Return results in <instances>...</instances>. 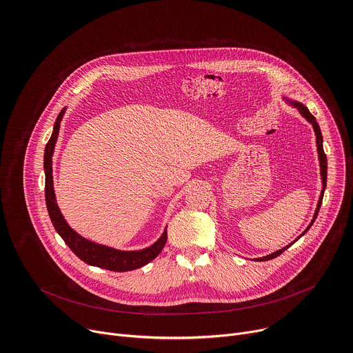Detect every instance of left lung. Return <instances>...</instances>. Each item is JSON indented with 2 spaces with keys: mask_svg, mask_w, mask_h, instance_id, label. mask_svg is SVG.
<instances>
[{
  "mask_svg": "<svg viewBox=\"0 0 353 353\" xmlns=\"http://www.w3.org/2000/svg\"><path fill=\"white\" fill-rule=\"evenodd\" d=\"M282 99H283V102H285L286 105H289V106L297 109V112L301 114V117H305V119L312 124V127H313V130H314L316 146H317V154H319V163H320V176H321V192H320V196H319V201H317V207H316L314 215H313V218H312V222H310L309 226L305 229V232L301 233V234H299V236H297L292 243H289L288 245H285V247H282V248L274 251V253H271V254H268V256H264V257H260V259H256L257 261H268V260H272V259L278 257L279 254L283 253V251H285L286 248H289L294 241H297L301 236H303V234L312 228L313 222L316 221V218H317V215H319V210H320V207H321V201H323L324 190H325V184H327V157H325V154H324V148H323V135H321V130H320V125H319L317 121H316V117L309 112V109H307L303 103H300L299 100H294V99H292V97H289V96H286V94H283Z\"/></svg>",
  "mask_w": 353,
  "mask_h": 353,
  "instance_id": "left-lung-1",
  "label": "left lung"
}]
</instances>
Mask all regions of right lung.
Listing matches in <instances>:
<instances>
[{
    "label": "right lung",
    "mask_w": 353,
    "mask_h": 353,
    "mask_svg": "<svg viewBox=\"0 0 353 353\" xmlns=\"http://www.w3.org/2000/svg\"><path fill=\"white\" fill-rule=\"evenodd\" d=\"M65 112H67V108H64L60 112L54 123L52 137H50L44 148V163H43L44 174H46V188H44L46 205L56 232L61 236V239L67 243V245L74 251L75 256H78L83 263L92 267L105 268L116 272H125V271H132L146 265L148 263L155 260L161 254L162 248L165 247L168 240V226L165 228L162 236L149 247H145L141 250H119L106 244H100L89 239H85L77 230H74L63 216L57 204L56 191H54L53 155H54V148L59 139L60 124Z\"/></svg>",
    "instance_id": "right-lung-1"
}]
</instances>
